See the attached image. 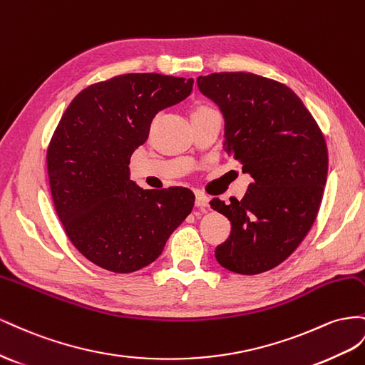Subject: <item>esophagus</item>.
Returning <instances> with one entry per match:
<instances>
[{
    "label": "esophagus",
    "instance_id": "1",
    "mask_svg": "<svg viewBox=\"0 0 365 365\" xmlns=\"http://www.w3.org/2000/svg\"><path fill=\"white\" fill-rule=\"evenodd\" d=\"M195 206L202 207V210H206L210 206V197L203 192H195Z\"/></svg>",
    "mask_w": 365,
    "mask_h": 365
}]
</instances>
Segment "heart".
<instances>
[{
    "label": "heart",
    "mask_w": 365,
    "mask_h": 365,
    "mask_svg": "<svg viewBox=\"0 0 365 365\" xmlns=\"http://www.w3.org/2000/svg\"><path fill=\"white\" fill-rule=\"evenodd\" d=\"M206 110H211V107H207V106H195L192 108V116H195V114H200V113H203Z\"/></svg>",
    "instance_id": "1"
}]
</instances>
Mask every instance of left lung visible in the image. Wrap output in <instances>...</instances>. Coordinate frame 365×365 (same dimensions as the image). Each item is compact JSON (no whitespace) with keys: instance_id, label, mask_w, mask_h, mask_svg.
Returning <instances> with one entry per match:
<instances>
[{"instance_id":"left-lung-1","label":"left lung","mask_w":365,"mask_h":365,"mask_svg":"<svg viewBox=\"0 0 365 365\" xmlns=\"http://www.w3.org/2000/svg\"><path fill=\"white\" fill-rule=\"evenodd\" d=\"M197 86L223 113L226 154L254 179L242 200H211L231 222L215 258L235 274L266 272L292 255L318 215L329 168L324 134L278 81L223 71L199 76Z\"/></svg>"}]
</instances>
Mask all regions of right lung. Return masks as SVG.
<instances>
[{
  "label": "right lung",
  "mask_w": 365,
  "mask_h": 365,
  "mask_svg": "<svg viewBox=\"0 0 365 365\" xmlns=\"http://www.w3.org/2000/svg\"><path fill=\"white\" fill-rule=\"evenodd\" d=\"M192 84L127 73L84 88L62 114L47 148L51 199L73 246L96 266L118 274L148 266L192 211L191 190H142L128 168L153 118Z\"/></svg>",
  "instance_id": "right-lung-1"
}]
</instances>
